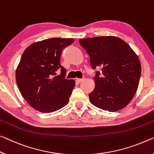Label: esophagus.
I'll return each mask as SVG.
<instances>
[{
  "label": "esophagus",
  "mask_w": 154,
  "mask_h": 154,
  "mask_svg": "<svg viewBox=\"0 0 154 154\" xmlns=\"http://www.w3.org/2000/svg\"><path fill=\"white\" fill-rule=\"evenodd\" d=\"M84 79H76V80H76L77 82H79V83H80V82H82Z\"/></svg>",
  "instance_id": "34e87169"
}]
</instances>
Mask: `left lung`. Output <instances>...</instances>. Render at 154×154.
<instances>
[{
	"instance_id": "8db88e82",
	"label": "left lung",
	"mask_w": 154,
	"mask_h": 154,
	"mask_svg": "<svg viewBox=\"0 0 154 154\" xmlns=\"http://www.w3.org/2000/svg\"><path fill=\"white\" fill-rule=\"evenodd\" d=\"M90 58L92 69L102 67L94 77L95 87L89 94L91 103L101 109L116 112L134 98L141 74L140 60L120 38L100 36L80 39Z\"/></svg>"
}]
</instances>
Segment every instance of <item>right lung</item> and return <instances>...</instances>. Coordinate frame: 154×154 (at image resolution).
I'll list each match as a JSON object with an SVG mask.
<instances>
[{
  "label": "right lung",
  "instance_id": "obj_1",
  "mask_svg": "<svg viewBox=\"0 0 154 154\" xmlns=\"http://www.w3.org/2000/svg\"><path fill=\"white\" fill-rule=\"evenodd\" d=\"M74 41L45 39L34 42L23 52L16 70V83L23 98L35 109L51 113L69 103L75 81L65 78L66 69L60 65V56L63 49ZM58 69L61 75L56 76Z\"/></svg>",
  "mask_w": 154,
  "mask_h": 154
}]
</instances>
